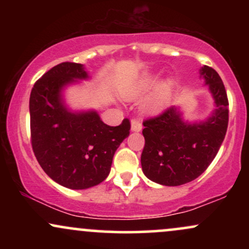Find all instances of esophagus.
<instances>
[{"instance_id":"34e87169","label":"esophagus","mask_w":249,"mask_h":249,"mask_svg":"<svg viewBox=\"0 0 249 249\" xmlns=\"http://www.w3.org/2000/svg\"><path fill=\"white\" fill-rule=\"evenodd\" d=\"M131 130H132L133 132H139V131H142L141 121H138V119H132V122H131Z\"/></svg>"}]
</instances>
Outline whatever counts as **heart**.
<instances>
[{
    "label": "heart",
    "instance_id": "obj_1",
    "mask_svg": "<svg viewBox=\"0 0 249 249\" xmlns=\"http://www.w3.org/2000/svg\"><path fill=\"white\" fill-rule=\"evenodd\" d=\"M158 78L153 76L144 77V78L139 79L134 84L125 88L123 90V95L127 99H136L138 97L145 95V93L150 92L152 89L158 85ZM172 87L173 84L171 82H167L164 85H161L159 90L157 91L156 95L153 96V98L148 101L146 104V110L150 111V112H158V111H160L167 103L168 97H170L171 91H172Z\"/></svg>",
    "mask_w": 249,
    "mask_h": 249
}]
</instances>
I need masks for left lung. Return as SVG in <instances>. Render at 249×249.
Returning <instances> with one entry per match:
<instances>
[{
	"mask_svg": "<svg viewBox=\"0 0 249 249\" xmlns=\"http://www.w3.org/2000/svg\"><path fill=\"white\" fill-rule=\"evenodd\" d=\"M200 76L208 85L215 110L204 122L188 123L171 107L142 123L145 146L142 172L165 186H179L196 179L215 158L228 126V99L219 73L204 65Z\"/></svg>",
	"mask_w": 249,
	"mask_h": 249,
	"instance_id": "8db88e82",
	"label": "left lung"
}]
</instances>
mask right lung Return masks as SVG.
<instances>
[{
  "label": "right lung",
  "instance_id": "add662e5",
  "mask_svg": "<svg viewBox=\"0 0 249 249\" xmlns=\"http://www.w3.org/2000/svg\"><path fill=\"white\" fill-rule=\"evenodd\" d=\"M88 78L82 64L64 62L45 72L30 93L31 145L37 161L53 181L71 190L107 179L116 150L131 128L127 118L108 126L96 111L72 112L67 107L63 89Z\"/></svg>",
  "mask_w": 249,
  "mask_h": 249
}]
</instances>
